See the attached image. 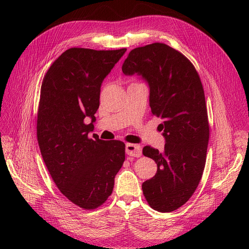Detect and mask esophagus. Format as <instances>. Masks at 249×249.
Returning a JSON list of instances; mask_svg holds the SVG:
<instances>
[{
  "label": "esophagus",
  "instance_id": "obj_1",
  "mask_svg": "<svg viewBox=\"0 0 249 249\" xmlns=\"http://www.w3.org/2000/svg\"><path fill=\"white\" fill-rule=\"evenodd\" d=\"M125 153L131 157H140L142 149L138 144H132V143H126L125 144Z\"/></svg>",
  "mask_w": 249,
  "mask_h": 249
}]
</instances>
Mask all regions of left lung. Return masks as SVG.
I'll return each mask as SVG.
<instances>
[{"label":"left lung","instance_id":"1","mask_svg":"<svg viewBox=\"0 0 249 249\" xmlns=\"http://www.w3.org/2000/svg\"><path fill=\"white\" fill-rule=\"evenodd\" d=\"M123 72L147 83L152 115L162 119L164 150H142L158 167L142 191L154 210L172 212L189 200L205 169L210 130L199 76L183 54L160 42L132 50Z\"/></svg>","mask_w":249,"mask_h":249}]
</instances>
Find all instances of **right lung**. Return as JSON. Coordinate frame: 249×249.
Returning a JSON list of instances; mask_svg holds the SVG:
<instances>
[{"label": "right lung", "mask_w": 249, "mask_h": 249, "mask_svg": "<svg viewBox=\"0 0 249 249\" xmlns=\"http://www.w3.org/2000/svg\"><path fill=\"white\" fill-rule=\"evenodd\" d=\"M126 49L71 48L56 59L43 78L37 140L58 189L74 205L92 210L110 196L124 161V143L105 141L94 129L104 79Z\"/></svg>", "instance_id": "1"}]
</instances>
